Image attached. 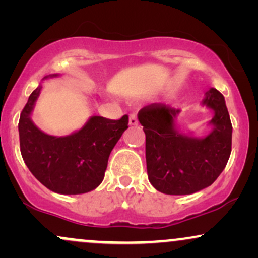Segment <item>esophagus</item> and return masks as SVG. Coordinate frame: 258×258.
Wrapping results in <instances>:
<instances>
[{"label":"esophagus","instance_id":"esophagus-1","mask_svg":"<svg viewBox=\"0 0 258 258\" xmlns=\"http://www.w3.org/2000/svg\"><path fill=\"white\" fill-rule=\"evenodd\" d=\"M128 123H130V125H131V126H136V125H138V117H137V114H131V115H130Z\"/></svg>","mask_w":258,"mask_h":258}]
</instances>
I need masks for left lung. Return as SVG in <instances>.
Listing matches in <instances>:
<instances>
[{"instance_id": "left-lung-1", "label": "left lung", "mask_w": 258, "mask_h": 258, "mask_svg": "<svg viewBox=\"0 0 258 258\" xmlns=\"http://www.w3.org/2000/svg\"><path fill=\"white\" fill-rule=\"evenodd\" d=\"M204 104L215 111L214 131L203 139L183 136L174 128L179 110L153 103L138 112L146 133V159L149 182L170 195L193 194L211 185L226 167L232 152V122L221 92H206Z\"/></svg>"}]
</instances>
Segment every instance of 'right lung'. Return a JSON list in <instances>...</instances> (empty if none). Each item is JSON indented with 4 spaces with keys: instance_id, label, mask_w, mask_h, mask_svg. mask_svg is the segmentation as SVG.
<instances>
[{
    "instance_id": "1",
    "label": "right lung",
    "mask_w": 258,
    "mask_h": 258,
    "mask_svg": "<svg viewBox=\"0 0 258 258\" xmlns=\"http://www.w3.org/2000/svg\"><path fill=\"white\" fill-rule=\"evenodd\" d=\"M41 86L29 97L19 119L23 160L30 172L49 190L84 194L102 183L112 148L128 128V115L119 120L93 116L78 132L67 137L43 133L30 119Z\"/></svg>"
}]
</instances>
